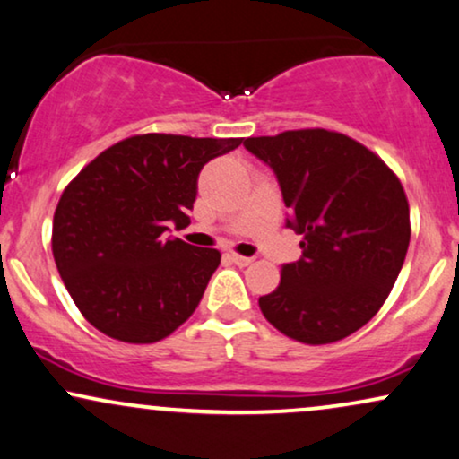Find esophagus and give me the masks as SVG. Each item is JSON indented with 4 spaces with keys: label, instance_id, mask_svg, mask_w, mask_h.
I'll use <instances>...</instances> for the list:
<instances>
[{
    "label": "esophagus",
    "instance_id": "obj_1",
    "mask_svg": "<svg viewBox=\"0 0 459 459\" xmlns=\"http://www.w3.org/2000/svg\"><path fill=\"white\" fill-rule=\"evenodd\" d=\"M230 260H233L235 264H239V266H249L254 263V256H241V254H230Z\"/></svg>",
    "mask_w": 459,
    "mask_h": 459
}]
</instances>
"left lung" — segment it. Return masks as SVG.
Returning <instances> with one entry per match:
<instances>
[{"label":"left lung","mask_w":459,"mask_h":459,"mask_svg":"<svg viewBox=\"0 0 459 459\" xmlns=\"http://www.w3.org/2000/svg\"><path fill=\"white\" fill-rule=\"evenodd\" d=\"M249 152L275 171L288 226L303 258L283 264L260 311L290 339L326 345L373 320L392 292L411 239L409 201L373 150L328 129L247 137Z\"/></svg>","instance_id":"left-lung-1"}]
</instances>
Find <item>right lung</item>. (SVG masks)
Listing matches in <instances>:
<instances>
[{"instance_id": "1", "label": "right lung", "mask_w": 459, "mask_h": 459, "mask_svg": "<svg viewBox=\"0 0 459 459\" xmlns=\"http://www.w3.org/2000/svg\"><path fill=\"white\" fill-rule=\"evenodd\" d=\"M241 142L133 135L67 184L52 220V256L97 330L125 343H156L193 316L222 256L165 233L171 222L190 224L203 165Z\"/></svg>"}]
</instances>
